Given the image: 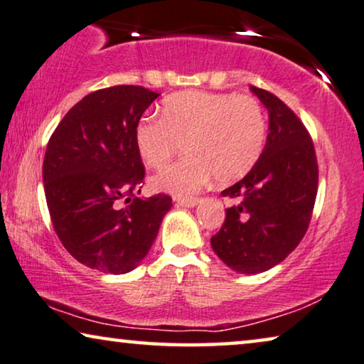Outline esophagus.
Here are the masks:
<instances>
[{
    "mask_svg": "<svg viewBox=\"0 0 364 364\" xmlns=\"http://www.w3.org/2000/svg\"><path fill=\"white\" fill-rule=\"evenodd\" d=\"M198 203V198L197 197H191V198H178L177 200V205L178 207H186V208H193L195 205Z\"/></svg>",
    "mask_w": 364,
    "mask_h": 364,
    "instance_id": "esophagus-1",
    "label": "esophagus"
}]
</instances>
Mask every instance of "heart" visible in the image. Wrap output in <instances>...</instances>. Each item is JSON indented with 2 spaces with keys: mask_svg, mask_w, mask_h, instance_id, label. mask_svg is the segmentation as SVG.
I'll return each mask as SVG.
<instances>
[{
  "mask_svg": "<svg viewBox=\"0 0 364 364\" xmlns=\"http://www.w3.org/2000/svg\"><path fill=\"white\" fill-rule=\"evenodd\" d=\"M266 139L261 105L236 93L178 92L161 105L159 119L143 118L134 129L136 151L161 169L183 143L187 157L152 177L156 191L191 195L210 181H238L259 159Z\"/></svg>",
  "mask_w": 364,
  "mask_h": 364,
  "instance_id": "1",
  "label": "heart"
}]
</instances>
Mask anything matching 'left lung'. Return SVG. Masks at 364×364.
Masks as SVG:
<instances>
[{
    "instance_id": "8db88e82",
    "label": "left lung",
    "mask_w": 364,
    "mask_h": 364,
    "mask_svg": "<svg viewBox=\"0 0 364 364\" xmlns=\"http://www.w3.org/2000/svg\"><path fill=\"white\" fill-rule=\"evenodd\" d=\"M269 113V134L255 167L221 195L233 198L212 247L240 274H259L286 259L312 218L318 166L309 131L271 92L251 87Z\"/></svg>"
}]
</instances>
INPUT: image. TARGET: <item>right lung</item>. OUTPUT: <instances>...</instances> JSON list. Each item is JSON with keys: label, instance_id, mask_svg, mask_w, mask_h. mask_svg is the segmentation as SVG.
I'll list each match as a JSON object with an SVG mask.
<instances>
[{"label": "right lung", "instance_id": "right-lung-1", "mask_svg": "<svg viewBox=\"0 0 364 364\" xmlns=\"http://www.w3.org/2000/svg\"><path fill=\"white\" fill-rule=\"evenodd\" d=\"M157 97L138 85L93 92L68 109L47 143L42 178L52 225L65 250L100 272L133 271L172 207L169 195H136L144 166L134 129Z\"/></svg>", "mask_w": 364, "mask_h": 364}]
</instances>
